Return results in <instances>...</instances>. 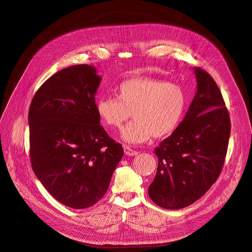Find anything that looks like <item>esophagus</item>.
Listing matches in <instances>:
<instances>
[{
	"label": "esophagus",
	"mask_w": 252,
	"mask_h": 252,
	"mask_svg": "<svg viewBox=\"0 0 252 252\" xmlns=\"http://www.w3.org/2000/svg\"><path fill=\"white\" fill-rule=\"evenodd\" d=\"M125 153L127 156H135V155L138 154L137 151L133 150L131 147H128V146H125Z\"/></svg>",
	"instance_id": "34e87169"
}]
</instances>
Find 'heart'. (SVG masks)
<instances>
[{"label":"heart","instance_id":"b5f03b06","mask_svg":"<svg viewBox=\"0 0 252 252\" xmlns=\"http://www.w3.org/2000/svg\"><path fill=\"white\" fill-rule=\"evenodd\" d=\"M187 93L181 84L151 77L131 78L117 88V97L100 98L98 116L112 130H120L131 115L134 120L122 131V139L137 145L151 137L173 133L183 120Z\"/></svg>","mask_w":252,"mask_h":252}]
</instances>
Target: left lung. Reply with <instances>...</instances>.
<instances>
[{
	"mask_svg": "<svg viewBox=\"0 0 252 252\" xmlns=\"http://www.w3.org/2000/svg\"><path fill=\"white\" fill-rule=\"evenodd\" d=\"M197 92L176 130L156 147L158 167L149 187L153 202L182 209L196 202L217 182L224 167L231 122L213 78L195 68Z\"/></svg>",
	"mask_w": 252,
	"mask_h": 252,
	"instance_id": "1",
	"label": "left lung"
}]
</instances>
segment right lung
<instances>
[{
    "instance_id": "1",
    "label": "right lung",
    "mask_w": 252,
    "mask_h": 252,
    "mask_svg": "<svg viewBox=\"0 0 252 252\" xmlns=\"http://www.w3.org/2000/svg\"><path fill=\"white\" fill-rule=\"evenodd\" d=\"M96 69L78 64L61 69L32 97L30 157L34 174L61 204L84 209L103 197L124 156L100 125Z\"/></svg>"
}]
</instances>
